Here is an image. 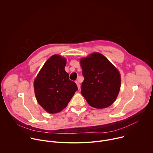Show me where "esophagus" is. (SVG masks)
<instances>
[{"instance_id":"esophagus-1","label":"esophagus","mask_w":153,"mask_h":153,"mask_svg":"<svg viewBox=\"0 0 153 153\" xmlns=\"http://www.w3.org/2000/svg\"><path fill=\"white\" fill-rule=\"evenodd\" d=\"M75 82H76V85H77V86H78V88L79 90V88H80V84H79V82H78V81H76Z\"/></svg>"}]
</instances>
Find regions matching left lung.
<instances>
[{
    "instance_id": "left-lung-1",
    "label": "left lung",
    "mask_w": 153,
    "mask_h": 153,
    "mask_svg": "<svg viewBox=\"0 0 153 153\" xmlns=\"http://www.w3.org/2000/svg\"><path fill=\"white\" fill-rule=\"evenodd\" d=\"M84 80L81 94L92 107L102 109L115 100L121 87L118 71L102 54L94 53L80 60Z\"/></svg>"
}]
</instances>
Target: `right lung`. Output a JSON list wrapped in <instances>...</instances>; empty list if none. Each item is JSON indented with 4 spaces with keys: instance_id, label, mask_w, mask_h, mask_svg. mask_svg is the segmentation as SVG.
Segmentation results:
<instances>
[{
    "instance_id": "right-lung-1",
    "label": "right lung",
    "mask_w": 153,
    "mask_h": 153,
    "mask_svg": "<svg viewBox=\"0 0 153 153\" xmlns=\"http://www.w3.org/2000/svg\"><path fill=\"white\" fill-rule=\"evenodd\" d=\"M66 63L65 58L52 56L34 81L36 100L50 114L57 113L66 108L78 90L76 84L69 79V74L65 70Z\"/></svg>"
}]
</instances>
